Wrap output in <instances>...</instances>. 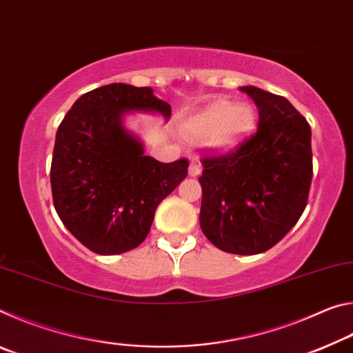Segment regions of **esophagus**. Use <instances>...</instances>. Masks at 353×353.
I'll list each match as a JSON object with an SVG mask.
<instances>
[{
    "mask_svg": "<svg viewBox=\"0 0 353 353\" xmlns=\"http://www.w3.org/2000/svg\"><path fill=\"white\" fill-rule=\"evenodd\" d=\"M188 174L191 177H198L201 174V163L198 162V160H191L190 168H188Z\"/></svg>",
    "mask_w": 353,
    "mask_h": 353,
    "instance_id": "esophagus-1",
    "label": "esophagus"
}]
</instances>
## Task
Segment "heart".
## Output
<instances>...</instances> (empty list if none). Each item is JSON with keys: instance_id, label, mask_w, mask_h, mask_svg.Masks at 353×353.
Wrapping results in <instances>:
<instances>
[{"instance_id": "heart-1", "label": "heart", "mask_w": 353, "mask_h": 353, "mask_svg": "<svg viewBox=\"0 0 353 353\" xmlns=\"http://www.w3.org/2000/svg\"><path fill=\"white\" fill-rule=\"evenodd\" d=\"M255 128V113L252 107L225 101L205 107L193 117L183 129V135L190 141L205 140L208 148L216 152H230L252 134Z\"/></svg>"}]
</instances>
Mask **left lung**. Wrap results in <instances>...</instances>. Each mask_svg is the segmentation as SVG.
Instances as JSON below:
<instances>
[{
    "label": "left lung",
    "instance_id": "left-lung-1",
    "mask_svg": "<svg viewBox=\"0 0 353 353\" xmlns=\"http://www.w3.org/2000/svg\"><path fill=\"white\" fill-rule=\"evenodd\" d=\"M259 107V128L234 151L202 157L199 223L224 252L254 255L282 240L307 207L312 129L288 99L241 87Z\"/></svg>",
    "mask_w": 353,
    "mask_h": 353
}]
</instances>
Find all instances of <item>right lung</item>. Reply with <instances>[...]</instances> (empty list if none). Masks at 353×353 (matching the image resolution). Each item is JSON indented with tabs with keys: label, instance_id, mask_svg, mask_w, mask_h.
I'll use <instances>...</instances> for the list:
<instances>
[{
	"label": "right lung",
	"instance_id": "add662e5",
	"mask_svg": "<svg viewBox=\"0 0 353 353\" xmlns=\"http://www.w3.org/2000/svg\"><path fill=\"white\" fill-rule=\"evenodd\" d=\"M132 110L171 115L152 88L109 83L76 101L57 129L51 162L52 202L83 246L115 255L145 241L160 202L188 172V160L162 163L123 128Z\"/></svg>",
	"mask_w": 353,
	"mask_h": 353
}]
</instances>
